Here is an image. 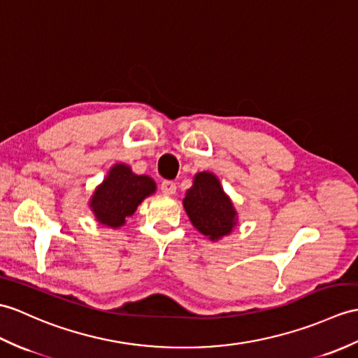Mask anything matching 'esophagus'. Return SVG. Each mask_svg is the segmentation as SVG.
I'll use <instances>...</instances> for the list:
<instances>
[{
    "instance_id": "1",
    "label": "esophagus",
    "mask_w": 358,
    "mask_h": 358,
    "mask_svg": "<svg viewBox=\"0 0 358 358\" xmlns=\"http://www.w3.org/2000/svg\"><path fill=\"white\" fill-rule=\"evenodd\" d=\"M162 192L164 194V195H173L177 192V186H176V182H172V181H163L162 182Z\"/></svg>"
}]
</instances>
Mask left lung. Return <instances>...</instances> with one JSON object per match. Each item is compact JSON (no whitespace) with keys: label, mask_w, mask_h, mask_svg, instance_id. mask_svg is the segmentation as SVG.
Listing matches in <instances>:
<instances>
[{"label":"left lung","mask_w":358,"mask_h":358,"mask_svg":"<svg viewBox=\"0 0 358 358\" xmlns=\"http://www.w3.org/2000/svg\"><path fill=\"white\" fill-rule=\"evenodd\" d=\"M182 206L192 226L209 238L220 241L238 226V212L230 196L224 192L213 172L195 173L192 187L182 198Z\"/></svg>","instance_id":"left-lung-1"}]
</instances>
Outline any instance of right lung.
I'll return each mask as SVG.
<instances>
[{"instance_id":"1","label":"right lung","mask_w":358,"mask_h":358,"mask_svg":"<svg viewBox=\"0 0 358 358\" xmlns=\"http://www.w3.org/2000/svg\"><path fill=\"white\" fill-rule=\"evenodd\" d=\"M155 181L137 176L131 166L115 163L90 198V209L99 224L110 229L124 226L145 198L155 194Z\"/></svg>"}]
</instances>
